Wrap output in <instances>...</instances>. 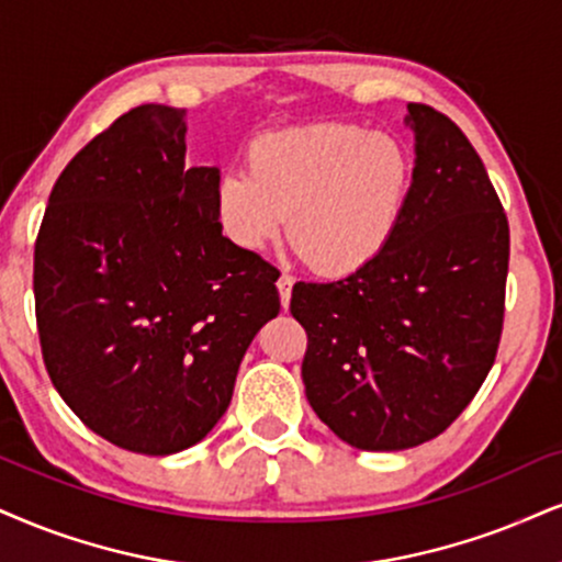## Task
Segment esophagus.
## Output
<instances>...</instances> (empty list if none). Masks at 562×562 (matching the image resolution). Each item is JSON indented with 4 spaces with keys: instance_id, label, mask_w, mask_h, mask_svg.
<instances>
[{
    "instance_id": "esophagus-1",
    "label": "esophagus",
    "mask_w": 562,
    "mask_h": 562,
    "mask_svg": "<svg viewBox=\"0 0 562 562\" xmlns=\"http://www.w3.org/2000/svg\"><path fill=\"white\" fill-rule=\"evenodd\" d=\"M279 294H281V307L289 310V302H292V286H294V279L289 273H281L279 276Z\"/></svg>"
}]
</instances>
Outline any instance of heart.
<instances>
[{
  "instance_id": "obj_1",
  "label": "heart",
  "mask_w": 562,
  "mask_h": 562,
  "mask_svg": "<svg viewBox=\"0 0 562 562\" xmlns=\"http://www.w3.org/2000/svg\"><path fill=\"white\" fill-rule=\"evenodd\" d=\"M249 171L226 169L213 190L221 228L241 249L289 241L323 276H349L391 245L414 184L398 137L357 124L270 130L249 145Z\"/></svg>"
}]
</instances>
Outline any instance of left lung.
Segmentation results:
<instances>
[{"label": "left lung", "mask_w": 562, "mask_h": 562, "mask_svg": "<svg viewBox=\"0 0 562 562\" xmlns=\"http://www.w3.org/2000/svg\"><path fill=\"white\" fill-rule=\"evenodd\" d=\"M414 184L391 245L330 283H296L310 406L359 450H404L450 427L495 362L508 218L467 135L408 103Z\"/></svg>", "instance_id": "left-lung-1"}]
</instances>
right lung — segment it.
I'll list each match as a JSON object with an SVG mask.
<instances>
[{
    "label": "right lung",
    "instance_id": "right-lung-1",
    "mask_svg": "<svg viewBox=\"0 0 562 562\" xmlns=\"http://www.w3.org/2000/svg\"><path fill=\"white\" fill-rule=\"evenodd\" d=\"M187 112L145 103L61 171L33 294L44 364L82 425L124 450L195 446L281 310L279 270L221 234L216 166H187Z\"/></svg>",
    "mask_w": 562,
    "mask_h": 562
}]
</instances>
